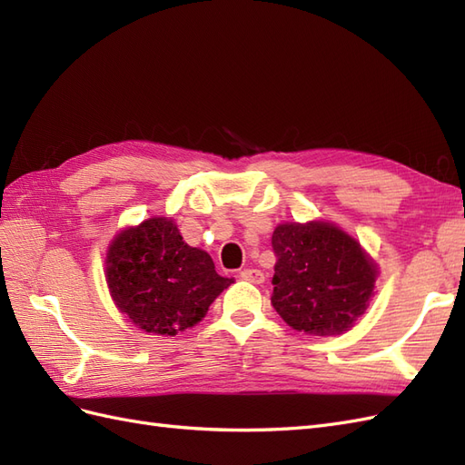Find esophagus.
Masks as SVG:
<instances>
[{
	"label": "esophagus",
	"instance_id": "34e87169",
	"mask_svg": "<svg viewBox=\"0 0 465 465\" xmlns=\"http://www.w3.org/2000/svg\"><path fill=\"white\" fill-rule=\"evenodd\" d=\"M241 277L244 281H248V283H256V285H260L265 281V275L260 270H244V272H241Z\"/></svg>",
	"mask_w": 465,
	"mask_h": 465
}]
</instances>
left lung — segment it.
<instances>
[{
    "label": "left lung",
    "instance_id": "8db88e82",
    "mask_svg": "<svg viewBox=\"0 0 465 465\" xmlns=\"http://www.w3.org/2000/svg\"><path fill=\"white\" fill-rule=\"evenodd\" d=\"M272 304L292 330L340 335L355 326L374 294L376 262L357 238L328 221L277 224Z\"/></svg>",
    "mask_w": 465,
    "mask_h": 465
}]
</instances>
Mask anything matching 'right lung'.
<instances>
[{"label": "right lung", "instance_id": "1", "mask_svg": "<svg viewBox=\"0 0 465 465\" xmlns=\"http://www.w3.org/2000/svg\"><path fill=\"white\" fill-rule=\"evenodd\" d=\"M106 285L116 308L147 333L174 337L202 322L232 279L192 248L171 217L120 231L106 250Z\"/></svg>", "mask_w": 465, "mask_h": 465}]
</instances>
